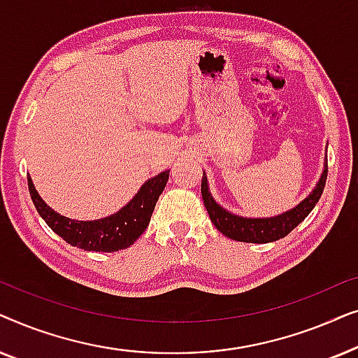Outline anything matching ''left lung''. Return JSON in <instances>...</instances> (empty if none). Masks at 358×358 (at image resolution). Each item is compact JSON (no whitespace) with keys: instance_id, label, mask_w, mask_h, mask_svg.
<instances>
[{"instance_id":"8db88e82","label":"left lung","mask_w":358,"mask_h":358,"mask_svg":"<svg viewBox=\"0 0 358 358\" xmlns=\"http://www.w3.org/2000/svg\"><path fill=\"white\" fill-rule=\"evenodd\" d=\"M327 178V159L324 161V171H322L321 179L317 180L316 187L313 189V192L308 197L293 207L288 212L277 215V217L271 218H246V217H238V215L229 213L228 210L215 202L208 190L207 176L203 173L202 178V199L207 212L210 215V220L217 227L220 233H223L224 236L234 241H243V243H272L277 239L285 238L293 228H296L303 220H305L317 200L321 199L322 190L326 185Z\"/></svg>"}]
</instances>
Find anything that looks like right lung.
<instances>
[{
	"label": "right lung",
	"instance_id": "obj_1",
	"mask_svg": "<svg viewBox=\"0 0 358 358\" xmlns=\"http://www.w3.org/2000/svg\"><path fill=\"white\" fill-rule=\"evenodd\" d=\"M168 179L169 171H163L146 180L135 197L119 212L92 222H78L57 213L37 194L31 176H27V184L29 194L38 215L68 244L85 251L115 252L131 246L143 234Z\"/></svg>",
	"mask_w": 358,
	"mask_h": 358
}]
</instances>
